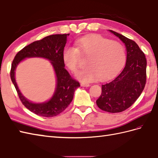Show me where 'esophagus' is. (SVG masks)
Instances as JSON below:
<instances>
[{
    "label": "esophagus",
    "instance_id": "1",
    "mask_svg": "<svg viewBox=\"0 0 158 158\" xmlns=\"http://www.w3.org/2000/svg\"><path fill=\"white\" fill-rule=\"evenodd\" d=\"M90 85L88 84V83H81V86L82 87H89Z\"/></svg>",
    "mask_w": 158,
    "mask_h": 158
}]
</instances>
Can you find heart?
I'll return each instance as SVG.
<instances>
[{
	"label": "heart",
	"mask_w": 158,
	"mask_h": 158,
	"mask_svg": "<svg viewBox=\"0 0 158 158\" xmlns=\"http://www.w3.org/2000/svg\"><path fill=\"white\" fill-rule=\"evenodd\" d=\"M75 48L67 47L63 51L64 63L72 72L78 69L80 56L88 58L87 67L77 73L83 82L106 81L118 73L124 65L126 53L120 43L100 35L86 36L75 42Z\"/></svg>",
	"instance_id": "1"
}]
</instances>
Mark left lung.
<instances>
[{
    "instance_id": "obj_1",
    "label": "left lung",
    "mask_w": 158,
    "mask_h": 158,
    "mask_svg": "<svg viewBox=\"0 0 158 158\" xmlns=\"http://www.w3.org/2000/svg\"><path fill=\"white\" fill-rule=\"evenodd\" d=\"M109 31L125 43L126 63L116 78L102 85L101 95L96 104L101 110L115 113L128 109L141 94L146 84L147 60L135 41L115 31Z\"/></svg>"
}]
</instances>
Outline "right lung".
Listing matches in <instances>:
<instances>
[{"mask_svg": "<svg viewBox=\"0 0 158 158\" xmlns=\"http://www.w3.org/2000/svg\"><path fill=\"white\" fill-rule=\"evenodd\" d=\"M69 34L53 35L26 46L15 55L13 60L10 76L22 104L31 112L39 116L52 117L64 111L72 102L74 92L80 86L64 69L62 53ZM39 56L51 61L56 73L57 84L55 92L49 102L33 103L26 99L20 92L15 79V70L18 64L26 57Z\"/></svg>", "mask_w": 158, "mask_h": 158, "instance_id": "right-lung-1", "label": "right lung"}]
</instances>
